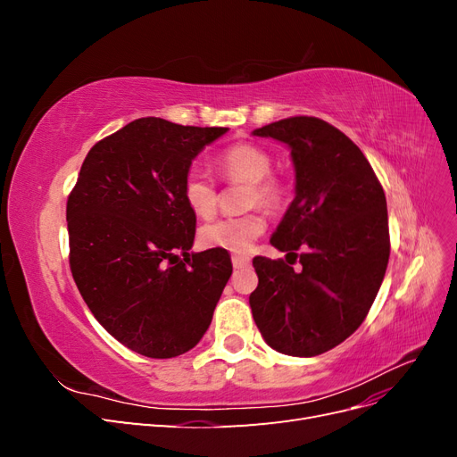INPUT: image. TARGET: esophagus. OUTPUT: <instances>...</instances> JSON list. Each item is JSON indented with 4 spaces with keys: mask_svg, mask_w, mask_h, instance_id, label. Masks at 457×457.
<instances>
[{
    "mask_svg": "<svg viewBox=\"0 0 457 457\" xmlns=\"http://www.w3.org/2000/svg\"><path fill=\"white\" fill-rule=\"evenodd\" d=\"M232 265H234V269H244V267L250 265V257L234 255V257H232Z\"/></svg>",
    "mask_w": 457,
    "mask_h": 457,
    "instance_id": "34e87169",
    "label": "esophagus"
}]
</instances>
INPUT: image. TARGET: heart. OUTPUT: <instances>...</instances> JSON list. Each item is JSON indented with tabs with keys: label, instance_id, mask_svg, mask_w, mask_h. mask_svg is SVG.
I'll return each instance as SVG.
<instances>
[{
	"label": "heart",
	"instance_id": "1",
	"mask_svg": "<svg viewBox=\"0 0 457 457\" xmlns=\"http://www.w3.org/2000/svg\"><path fill=\"white\" fill-rule=\"evenodd\" d=\"M217 165L230 181L250 183L247 205H262L274 210L282 204L284 187L278 179L270 177L272 160L267 150L257 145L238 143L219 156ZM183 198L188 210L198 217H212L217 210V188L213 179L205 171L192 168L183 181ZM267 230V219L261 212L240 217H223L200 228V242L205 247L225 250L230 253H247L253 242Z\"/></svg>",
	"mask_w": 457,
	"mask_h": 457
}]
</instances>
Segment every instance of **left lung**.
Here are the masks:
<instances>
[{"label":"left lung","instance_id":"8db88e82","mask_svg":"<svg viewBox=\"0 0 457 457\" xmlns=\"http://www.w3.org/2000/svg\"><path fill=\"white\" fill-rule=\"evenodd\" d=\"M252 135L284 143L295 170L294 202L270 237L294 261L253 259V320L274 351L322 354L354 334L381 287L391 253L385 192L362 150L324 120L295 116Z\"/></svg>","mask_w":457,"mask_h":457}]
</instances>
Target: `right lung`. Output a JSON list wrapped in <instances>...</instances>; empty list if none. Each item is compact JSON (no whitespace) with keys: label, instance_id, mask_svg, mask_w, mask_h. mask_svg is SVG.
<instances>
[{"label":"right lung","instance_id":"right-lung-1","mask_svg":"<svg viewBox=\"0 0 457 457\" xmlns=\"http://www.w3.org/2000/svg\"><path fill=\"white\" fill-rule=\"evenodd\" d=\"M227 131L135 120L87 152L68 196L79 294L110 336L143 356L196 347L232 274L225 250L190 252L196 215L183 198L192 160Z\"/></svg>","mask_w":457,"mask_h":457}]
</instances>
